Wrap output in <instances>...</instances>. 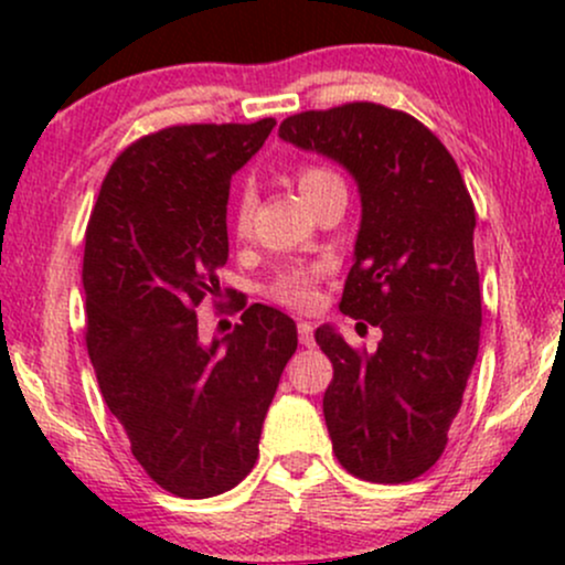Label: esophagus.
<instances>
[{
    "label": "esophagus",
    "instance_id": "esophagus-1",
    "mask_svg": "<svg viewBox=\"0 0 565 565\" xmlns=\"http://www.w3.org/2000/svg\"><path fill=\"white\" fill-rule=\"evenodd\" d=\"M297 334H300V345H305V348L316 345V340H313V323H310V321H300V323H297Z\"/></svg>",
    "mask_w": 565,
    "mask_h": 565
}]
</instances>
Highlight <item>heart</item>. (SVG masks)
I'll use <instances>...</instances> for the list:
<instances>
[{
	"label": "heart",
	"instance_id": "obj_1",
	"mask_svg": "<svg viewBox=\"0 0 565 565\" xmlns=\"http://www.w3.org/2000/svg\"><path fill=\"white\" fill-rule=\"evenodd\" d=\"M300 191L302 196H313V193L323 191V188L334 185V183H342L340 178L332 170H327V167H302L300 170ZM252 215H255V193L252 191H244L242 196L236 199V206H233V231L238 233V236H246L252 228ZM316 278H319V270H305V268H291V270H284L281 276L276 278L274 284H270V297H274L276 302L281 305H289V308L295 310H308L316 305Z\"/></svg>",
	"mask_w": 565,
	"mask_h": 565
}]
</instances>
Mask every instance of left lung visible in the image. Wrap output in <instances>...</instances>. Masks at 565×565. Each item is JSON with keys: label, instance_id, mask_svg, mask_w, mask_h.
I'll list each match as a JSON object with an SVG mask.
<instances>
[{"label": "left lung", "instance_id": "8db88e82", "mask_svg": "<svg viewBox=\"0 0 565 565\" xmlns=\"http://www.w3.org/2000/svg\"><path fill=\"white\" fill-rule=\"evenodd\" d=\"M278 138L342 164L361 193L340 310L382 340L369 353L329 323L316 329L334 366L323 393L332 449L355 478L414 481L446 449L481 340L468 185L423 121L377 103L295 114Z\"/></svg>", "mask_w": 565, "mask_h": 565}]
</instances>
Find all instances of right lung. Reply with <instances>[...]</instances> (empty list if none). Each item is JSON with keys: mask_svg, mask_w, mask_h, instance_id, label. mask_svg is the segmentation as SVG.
Here are the masks:
<instances>
[{"mask_svg": "<svg viewBox=\"0 0 565 565\" xmlns=\"http://www.w3.org/2000/svg\"><path fill=\"white\" fill-rule=\"evenodd\" d=\"M274 127L260 119L146 135L114 161L89 215V361L135 459L174 497H215L249 476L297 350L295 321L268 305H249L210 345L196 321L228 260L231 178Z\"/></svg>", "mask_w": 565, "mask_h": 565, "instance_id": "right-lung-1", "label": "right lung"}]
</instances>
